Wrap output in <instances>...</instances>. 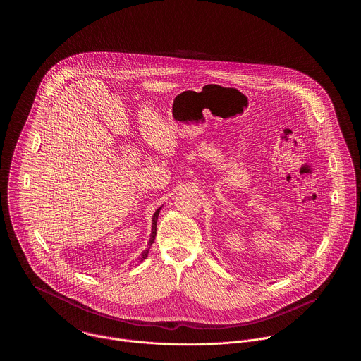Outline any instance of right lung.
Here are the masks:
<instances>
[{
	"mask_svg": "<svg viewBox=\"0 0 361 361\" xmlns=\"http://www.w3.org/2000/svg\"><path fill=\"white\" fill-rule=\"evenodd\" d=\"M161 208H162V207H159V208L155 211L154 215H153V222H152V234H150V240H149V243H147V249L142 252V255H140V257H139V261H137V262H142L143 259H146V258H147L149 250H150V246H152V243L154 242L155 234H157V221H158V215H159Z\"/></svg>",
	"mask_w": 361,
	"mask_h": 361,
	"instance_id": "obj_1",
	"label": "right lung"
}]
</instances>
